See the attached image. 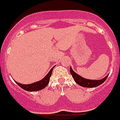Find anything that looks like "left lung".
<instances>
[{
    "instance_id": "left-lung-1",
    "label": "left lung",
    "mask_w": 120,
    "mask_h": 120,
    "mask_svg": "<svg viewBox=\"0 0 120 120\" xmlns=\"http://www.w3.org/2000/svg\"><path fill=\"white\" fill-rule=\"evenodd\" d=\"M70 72H71V74L73 77L74 81L76 82L77 84L79 85V86H82V87H88V88L95 87L101 85V84H103V82H105V80L107 79V77L109 75H107L105 77H104L101 80H89V79L83 78L82 77H80V75H79L77 74L74 72L73 71V70L72 69L71 67L70 68Z\"/></svg>"
}]
</instances>
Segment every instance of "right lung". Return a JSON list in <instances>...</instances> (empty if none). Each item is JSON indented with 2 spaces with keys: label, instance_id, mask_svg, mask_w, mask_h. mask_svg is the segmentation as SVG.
I'll return each mask as SVG.
<instances>
[{
  "label": "right lung",
  "instance_id": "obj_1",
  "mask_svg": "<svg viewBox=\"0 0 120 120\" xmlns=\"http://www.w3.org/2000/svg\"><path fill=\"white\" fill-rule=\"evenodd\" d=\"M53 68H54V67L50 70V71L49 72V73L41 80H40V81L34 82V83H33V84H28V85L19 84V83H18L17 82H16V83L22 89H23L25 90L30 91V92H33V91H38L40 90H42V89L46 87L49 82V79H50V77L51 76V74H52Z\"/></svg>",
  "mask_w": 120,
  "mask_h": 120
}]
</instances>
